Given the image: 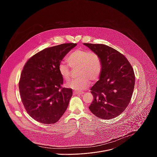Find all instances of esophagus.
Wrapping results in <instances>:
<instances>
[{"label": "esophagus", "mask_w": 157, "mask_h": 157, "mask_svg": "<svg viewBox=\"0 0 157 157\" xmlns=\"http://www.w3.org/2000/svg\"><path fill=\"white\" fill-rule=\"evenodd\" d=\"M84 92L83 91H75L73 92V94L74 95H76V94H83Z\"/></svg>", "instance_id": "esophagus-1"}]
</instances>
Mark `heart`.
Returning <instances> with one entry per match:
<instances>
[{
	"mask_svg": "<svg viewBox=\"0 0 157 157\" xmlns=\"http://www.w3.org/2000/svg\"><path fill=\"white\" fill-rule=\"evenodd\" d=\"M68 64L60 63L58 71L62 78L69 81L71 70L77 69L76 75L78 76L68 84V86L76 91H82L87 89L91 81H98L102 70V63L101 57L96 53L84 49H78L71 52L66 58ZM70 66L69 67V66Z\"/></svg>",
	"mask_w": 157,
	"mask_h": 157,
	"instance_id": "b5f03b06",
	"label": "heart"
}]
</instances>
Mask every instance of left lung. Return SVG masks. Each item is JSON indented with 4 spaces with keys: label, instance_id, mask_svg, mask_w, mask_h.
Returning a JSON list of instances; mask_svg holds the SVG:
<instances>
[{
    "label": "left lung",
    "instance_id": "obj_1",
    "mask_svg": "<svg viewBox=\"0 0 157 157\" xmlns=\"http://www.w3.org/2000/svg\"><path fill=\"white\" fill-rule=\"evenodd\" d=\"M99 55L102 63L100 79L91 88L94 99L89 109L102 119H111L125 110L133 94L135 74L119 52L103 44L84 43Z\"/></svg>",
    "mask_w": 157,
    "mask_h": 157
}]
</instances>
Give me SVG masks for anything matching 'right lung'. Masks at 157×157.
<instances>
[{
	"label": "right lung",
	"instance_id": "1",
	"mask_svg": "<svg viewBox=\"0 0 157 157\" xmlns=\"http://www.w3.org/2000/svg\"><path fill=\"white\" fill-rule=\"evenodd\" d=\"M76 43L48 47L30 58L18 82L20 98L29 115L38 122L55 124L63 115L73 95L71 88L63 87L58 65Z\"/></svg>",
	"mask_w": 157,
	"mask_h": 157
}]
</instances>
